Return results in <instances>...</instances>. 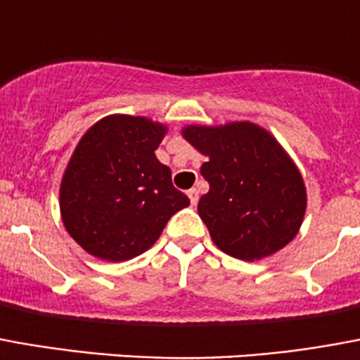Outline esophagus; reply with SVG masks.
Listing matches in <instances>:
<instances>
[{"label":"esophagus","instance_id":"obj_1","mask_svg":"<svg viewBox=\"0 0 360 360\" xmlns=\"http://www.w3.org/2000/svg\"><path fill=\"white\" fill-rule=\"evenodd\" d=\"M187 194H188V198H191V204L196 206V204H198V191H196V188H191Z\"/></svg>","mask_w":360,"mask_h":360}]
</instances>
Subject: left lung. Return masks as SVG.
Here are the masks:
<instances>
[{"label":"left lung","instance_id":"left-lung-1","mask_svg":"<svg viewBox=\"0 0 360 360\" xmlns=\"http://www.w3.org/2000/svg\"><path fill=\"white\" fill-rule=\"evenodd\" d=\"M183 137L207 156L210 191L198 202L215 246L254 262L282 250L302 227L307 194L302 173L276 139L250 122L188 126Z\"/></svg>","mask_w":360,"mask_h":360}]
</instances>
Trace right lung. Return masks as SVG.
I'll return each instance as SVG.
<instances>
[{"label":"right lung","mask_w":360,"mask_h":360,"mask_svg":"<svg viewBox=\"0 0 360 360\" xmlns=\"http://www.w3.org/2000/svg\"><path fill=\"white\" fill-rule=\"evenodd\" d=\"M166 126L143 116H108L87 129L60 183L66 231L87 254L126 262L158 240L191 204L154 150Z\"/></svg>","instance_id":"right-lung-1"}]
</instances>
